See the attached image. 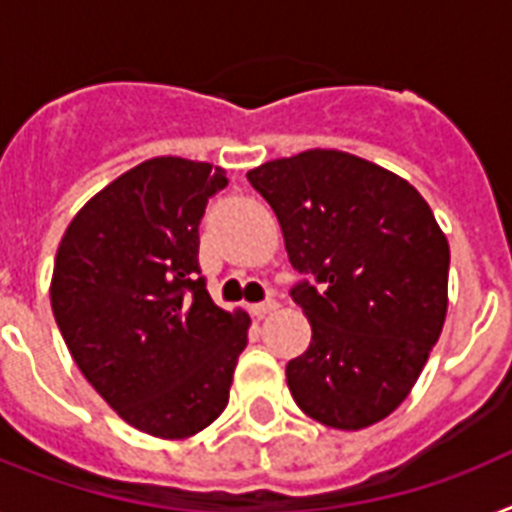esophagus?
I'll return each mask as SVG.
<instances>
[{
	"mask_svg": "<svg viewBox=\"0 0 512 512\" xmlns=\"http://www.w3.org/2000/svg\"><path fill=\"white\" fill-rule=\"evenodd\" d=\"M276 308H279V303H276V300H265V303L252 305L249 311H252V316H255V319H265V316L276 311Z\"/></svg>",
	"mask_w": 512,
	"mask_h": 512,
	"instance_id": "obj_1",
	"label": "esophagus"
}]
</instances>
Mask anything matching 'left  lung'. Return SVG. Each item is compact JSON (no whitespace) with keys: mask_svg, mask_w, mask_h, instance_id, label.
I'll return each instance as SVG.
<instances>
[{"mask_svg":"<svg viewBox=\"0 0 512 512\" xmlns=\"http://www.w3.org/2000/svg\"><path fill=\"white\" fill-rule=\"evenodd\" d=\"M279 217L289 263L316 284L292 300L311 345L287 364L311 420L361 430L412 393L449 305V241L404 177L361 156L311 148L247 172Z\"/></svg>","mask_w":512,"mask_h":512,"instance_id":"1","label":"left lung"}]
</instances>
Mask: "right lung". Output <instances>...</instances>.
I'll return each mask as SVG.
<instances>
[{"mask_svg": "<svg viewBox=\"0 0 512 512\" xmlns=\"http://www.w3.org/2000/svg\"><path fill=\"white\" fill-rule=\"evenodd\" d=\"M225 170L156 156L98 191L68 223L50 303L79 372L124 422L188 438L223 414L249 316L212 303L199 223Z\"/></svg>", "mask_w": 512, "mask_h": 512, "instance_id": "1", "label": "right lung"}]
</instances>
